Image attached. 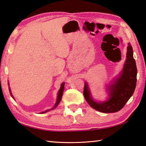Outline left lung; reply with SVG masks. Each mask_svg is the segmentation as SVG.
Wrapping results in <instances>:
<instances>
[{
  "label": "left lung",
  "instance_id": "obj_1",
  "mask_svg": "<svg viewBox=\"0 0 146 146\" xmlns=\"http://www.w3.org/2000/svg\"><path fill=\"white\" fill-rule=\"evenodd\" d=\"M126 60L119 76L108 86L109 98L107 100L97 102L91 97L88 84L85 82L84 96L88 104L102 113H115L120 111L134 93L137 84V69L133 58V48L128 44Z\"/></svg>",
  "mask_w": 146,
  "mask_h": 146
}]
</instances>
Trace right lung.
I'll use <instances>...</instances> for the list:
<instances>
[{"instance_id":"obj_1","label":"right lung","mask_w":146,"mask_h":146,"mask_svg":"<svg viewBox=\"0 0 146 146\" xmlns=\"http://www.w3.org/2000/svg\"><path fill=\"white\" fill-rule=\"evenodd\" d=\"M64 84H65V83L64 82H63L62 84H61V86H60V90H59V91H58V96H57V99H56V103H55V106H54V107L53 108H51V110H54V109H55V108H56V106H57L58 105V104L60 103V100H61V99H62V95H63V92H64ZM9 92H10V94H11V96L13 98V95H12V94H11V90H10V88H9ZM50 110H46V111H44V112H42V113H46V112H48V111H49Z\"/></svg>"}]
</instances>
